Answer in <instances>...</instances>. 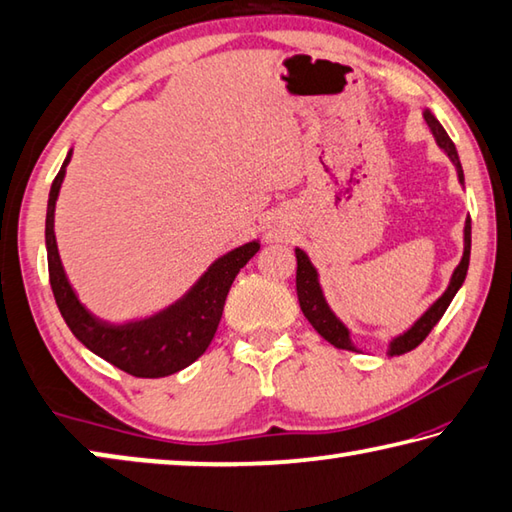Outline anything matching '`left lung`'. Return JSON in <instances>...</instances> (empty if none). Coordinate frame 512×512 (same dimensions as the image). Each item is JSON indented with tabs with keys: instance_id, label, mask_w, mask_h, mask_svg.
<instances>
[{
	"instance_id": "left-lung-1",
	"label": "left lung",
	"mask_w": 512,
	"mask_h": 512,
	"mask_svg": "<svg viewBox=\"0 0 512 512\" xmlns=\"http://www.w3.org/2000/svg\"><path fill=\"white\" fill-rule=\"evenodd\" d=\"M424 121H427V126L431 128L433 137H436V144L443 149L449 160L456 164V171H458V180H461V185L465 183L463 178V167H461V160H458V153H456V146L454 142L449 140V135L443 126H440V121L433 117L431 110H424ZM470 248H472V221L470 216H467L465 221V230H463V257L458 266L454 268L452 273V280H449V287L445 289L443 296H440L433 305L424 311V314L415 320V323L406 329L404 334L395 336L388 345V357H395V354H404V352H411L413 348H418V345L427 339L429 332L449 307V302L454 300L456 291L463 287L465 282V275H467V266H470ZM296 259H298V271H296V291H298V300H300V309L305 318L311 323V327L316 329V332L323 336L325 341H329L334 345V348L339 350H354L352 341H350V329L345 327L332 309H329L327 300L323 296V289H320V282H318V271L314 268V264L309 262V257L305 250L296 248Z\"/></svg>"
}]
</instances>
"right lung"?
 I'll return each instance as SVG.
<instances>
[{"instance_id":"1","label":"right lung","mask_w":512,"mask_h":512,"mask_svg":"<svg viewBox=\"0 0 512 512\" xmlns=\"http://www.w3.org/2000/svg\"><path fill=\"white\" fill-rule=\"evenodd\" d=\"M69 158L72 151L51 183L45 221L49 282L67 327L85 348L133 377L158 379L187 368L212 343L232 282L259 250V241H248L216 259L183 298L158 314L124 325L101 320L85 309L69 284L54 235L56 201Z\"/></svg>"}]
</instances>
